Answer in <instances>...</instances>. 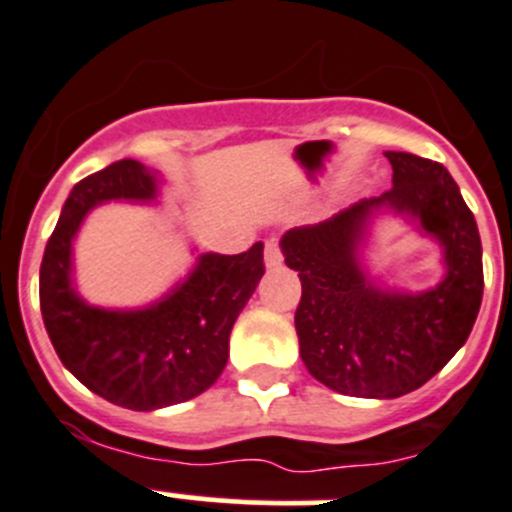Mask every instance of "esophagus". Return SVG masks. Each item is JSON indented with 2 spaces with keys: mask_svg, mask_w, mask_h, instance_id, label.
<instances>
[{
  "mask_svg": "<svg viewBox=\"0 0 512 512\" xmlns=\"http://www.w3.org/2000/svg\"><path fill=\"white\" fill-rule=\"evenodd\" d=\"M283 262V250H280L278 237H270L265 242V265L267 267H278Z\"/></svg>",
  "mask_w": 512,
  "mask_h": 512,
  "instance_id": "1",
  "label": "esophagus"
}]
</instances>
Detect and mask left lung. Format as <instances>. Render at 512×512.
Wrapping results in <instances>:
<instances>
[{
  "instance_id": "obj_1",
  "label": "left lung",
  "mask_w": 512,
  "mask_h": 512,
  "mask_svg": "<svg viewBox=\"0 0 512 512\" xmlns=\"http://www.w3.org/2000/svg\"><path fill=\"white\" fill-rule=\"evenodd\" d=\"M394 186L331 219L285 232V265L298 272L295 310L300 356L328 389L364 399H396L427 384L462 348L482 303V245L460 186L437 161L386 151ZM419 218L445 247L448 275L419 296L374 289L355 247L374 208Z\"/></svg>"
}]
</instances>
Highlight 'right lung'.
<instances>
[{
    "mask_svg": "<svg viewBox=\"0 0 512 512\" xmlns=\"http://www.w3.org/2000/svg\"><path fill=\"white\" fill-rule=\"evenodd\" d=\"M156 176L116 161L73 186L40 265V308L62 366L133 412L194 399L227 366L229 333L260 283L262 242L242 255L199 257L186 283L143 310L90 308L70 285V245L85 214L108 199H154Z\"/></svg>",
    "mask_w": 512,
    "mask_h": 512,
    "instance_id": "add662e5",
    "label": "right lung"
}]
</instances>
